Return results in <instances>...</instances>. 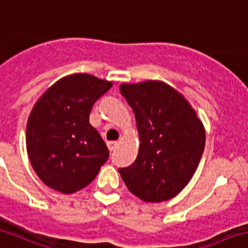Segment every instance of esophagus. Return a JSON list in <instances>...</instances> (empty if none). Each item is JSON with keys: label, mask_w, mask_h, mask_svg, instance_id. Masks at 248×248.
<instances>
[{"label": "esophagus", "mask_w": 248, "mask_h": 248, "mask_svg": "<svg viewBox=\"0 0 248 248\" xmlns=\"http://www.w3.org/2000/svg\"><path fill=\"white\" fill-rule=\"evenodd\" d=\"M107 146H108V150H109V151H114L115 148H117L118 142H117V141H108Z\"/></svg>", "instance_id": "obj_1"}]
</instances>
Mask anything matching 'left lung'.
Segmentation results:
<instances>
[{
    "label": "left lung",
    "instance_id": "8db88e82",
    "mask_svg": "<svg viewBox=\"0 0 248 248\" xmlns=\"http://www.w3.org/2000/svg\"><path fill=\"white\" fill-rule=\"evenodd\" d=\"M120 93L135 114L138 157L119 168L126 187L145 202L167 201L190 181L203 155L206 134L187 101L161 81L123 84Z\"/></svg>",
    "mask_w": 248,
    "mask_h": 248
}]
</instances>
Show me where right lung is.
Segmentation results:
<instances>
[{"instance_id": "1", "label": "right lung", "mask_w": 248, "mask_h": 248, "mask_svg": "<svg viewBox=\"0 0 248 248\" xmlns=\"http://www.w3.org/2000/svg\"><path fill=\"white\" fill-rule=\"evenodd\" d=\"M110 87L112 82L93 75H69L52 85L34 106L27 125L28 155L48 187L77 192L107 162L109 151L89 115Z\"/></svg>"}]
</instances>
